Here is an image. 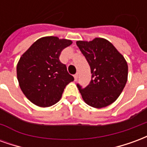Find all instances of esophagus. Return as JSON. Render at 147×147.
<instances>
[{
	"mask_svg": "<svg viewBox=\"0 0 147 147\" xmlns=\"http://www.w3.org/2000/svg\"><path fill=\"white\" fill-rule=\"evenodd\" d=\"M74 79H75V81H77V80H78V74L74 75Z\"/></svg>",
	"mask_w": 147,
	"mask_h": 147,
	"instance_id": "34e87169",
	"label": "esophagus"
}]
</instances>
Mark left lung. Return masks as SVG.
Returning a JSON list of instances; mask_svg holds the SVG:
<instances>
[{
    "mask_svg": "<svg viewBox=\"0 0 147 147\" xmlns=\"http://www.w3.org/2000/svg\"><path fill=\"white\" fill-rule=\"evenodd\" d=\"M76 45L86 57L92 74L91 81L85 88L77 84L84 102L98 109L111 105L126 85L128 67L125 59L105 38L77 41Z\"/></svg>",
    "mask_w": 147,
    "mask_h": 147,
    "instance_id": "obj_1",
    "label": "left lung"
}]
</instances>
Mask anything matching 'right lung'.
<instances>
[{
  "mask_svg": "<svg viewBox=\"0 0 147 147\" xmlns=\"http://www.w3.org/2000/svg\"><path fill=\"white\" fill-rule=\"evenodd\" d=\"M72 43L49 36L39 38L22 55L16 72L24 95L34 105L49 107L61 99L65 86L74 80L59 57Z\"/></svg>",
  "mask_w": 147,
  "mask_h": 147,
  "instance_id": "add662e5",
  "label": "right lung"
}]
</instances>
